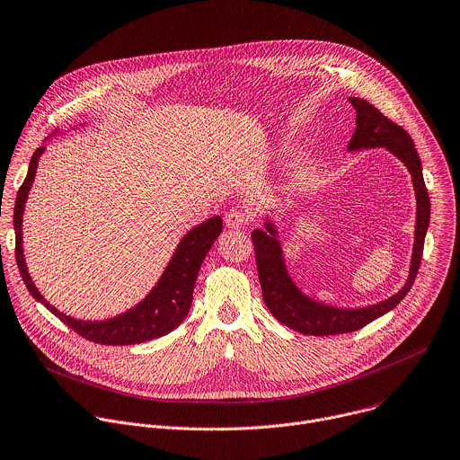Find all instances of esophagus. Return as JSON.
<instances>
[{"label":"esophagus","instance_id":"esophagus-1","mask_svg":"<svg viewBox=\"0 0 460 460\" xmlns=\"http://www.w3.org/2000/svg\"><path fill=\"white\" fill-rule=\"evenodd\" d=\"M251 220H252L251 213H247V211L242 209V208H231V209L226 213V226L231 227V229L245 227V226H249Z\"/></svg>","mask_w":460,"mask_h":460}]
</instances>
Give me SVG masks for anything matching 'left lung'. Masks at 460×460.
Segmentation results:
<instances>
[{
	"label": "left lung",
	"mask_w": 460,
	"mask_h": 460,
	"mask_svg": "<svg viewBox=\"0 0 460 460\" xmlns=\"http://www.w3.org/2000/svg\"><path fill=\"white\" fill-rule=\"evenodd\" d=\"M350 102L358 111V120H356L358 126L349 142V149L354 151L361 147H377V146L386 147L397 159L404 163V166L411 175L415 197H417V222H415L411 267H410V276L404 287L392 297L377 305H372V307H365V309L327 307V305H322L301 294L299 288L292 283L285 269L281 247L276 238V229L270 224H265L267 231L258 229L252 233L256 267H258L263 301L267 305L269 313L279 323L307 336L349 334L363 329L370 322L377 320L379 316L397 307L399 301L411 288L415 276L419 272L422 249H424V236L429 224V197L422 179L420 159L417 155V149L411 137L404 128H401L392 119L385 117L368 101L359 97H350Z\"/></svg>",
	"instance_id": "8db88e82"
}]
</instances>
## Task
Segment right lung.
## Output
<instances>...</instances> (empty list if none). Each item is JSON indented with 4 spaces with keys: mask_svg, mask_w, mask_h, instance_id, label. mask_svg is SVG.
<instances>
[{
    "mask_svg": "<svg viewBox=\"0 0 460 460\" xmlns=\"http://www.w3.org/2000/svg\"><path fill=\"white\" fill-rule=\"evenodd\" d=\"M45 147H38L31 159L27 179L23 181L14 206V229H16V261L22 272V278L29 288V292L41 301L45 307L59 318L66 327L83 336L88 341L99 345H137L149 340L166 336L173 329H177L190 313L193 301V288L200 270V265L209 252L213 242L222 231V218L213 217L204 224L191 229L182 242L179 243L166 272L161 281L155 285L138 305L131 311L115 316L104 322H81L59 313L56 307L40 294L36 285L31 279V274L23 258L22 245V222L23 209L27 202V195L36 177L38 161Z\"/></svg>",
    "mask_w": 460,
    "mask_h": 460,
    "instance_id": "right-lung-1",
    "label": "right lung"
}]
</instances>
